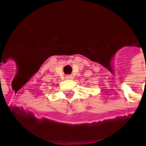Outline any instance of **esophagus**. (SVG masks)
I'll list each match as a JSON object with an SVG mask.
<instances>
[{"label":"esophagus","instance_id":"obj_1","mask_svg":"<svg viewBox=\"0 0 146 146\" xmlns=\"http://www.w3.org/2000/svg\"><path fill=\"white\" fill-rule=\"evenodd\" d=\"M73 76H72V75H67V76H66V78H67V79H73Z\"/></svg>","mask_w":146,"mask_h":146}]
</instances>
